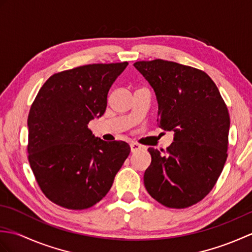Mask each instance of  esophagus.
I'll return each mask as SVG.
<instances>
[{
  "label": "esophagus",
  "instance_id": "obj_1",
  "mask_svg": "<svg viewBox=\"0 0 252 252\" xmlns=\"http://www.w3.org/2000/svg\"><path fill=\"white\" fill-rule=\"evenodd\" d=\"M130 147H131V152H132V153H136V152L141 151V149L144 148L142 145H140V144L134 143V142H132V143L130 144Z\"/></svg>",
  "mask_w": 252,
  "mask_h": 252
}]
</instances>
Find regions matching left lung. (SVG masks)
Listing matches in <instances>:
<instances>
[{
	"label": "left lung",
	"instance_id": "obj_1",
	"mask_svg": "<svg viewBox=\"0 0 252 252\" xmlns=\"http://www.w3.org/2000/svg\"><path fill=\"white\" fill-rule=\"evenodd\" d=\"M158 100V125L174 132V142L148 148L144 173L148 194L161 205L183 209L199 202L216 185L227 158L229 115L208 74L174 62H136Z\"/></svg>",
	"mask_w": 252,
	"mask_h": 252
}]
</instances>
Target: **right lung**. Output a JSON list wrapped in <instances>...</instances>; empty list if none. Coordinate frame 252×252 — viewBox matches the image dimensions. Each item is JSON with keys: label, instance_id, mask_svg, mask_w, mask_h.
Segmentation results:
<instances>
[{"label": "right lung", "instance_id": "right-lung-1", "mask_svg": "<svg viewBox=\"0 0 252 252\" xmlns=\"http://www.w3.org/2000/svg\"><path fill=\"white\" fill-rule=\"evenodd\" d=\"M126 66L92 63L54 73L31 105L29 163L41 190L58 206L83 210L100 201L129 156V144L105 142L88 127L104 115L109 89Z\"/></svg>", "mask_w": 252, "mask_h": 252}]
</instances>
